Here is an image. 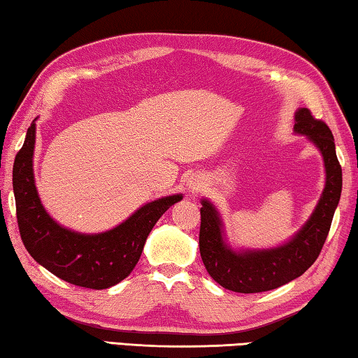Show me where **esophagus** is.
<instances>
[{
  "label": "esophagus",
  "instance_id": "1",
  "mask_svg": "<svg viewBox=\"0 0 358 358\" xmlns=\"http://www.w3.org/2000/svg\"><path fill=\"white\" fill-rule=\"evenodd\" d=\"M191 189H192V191H197V189H199V185H197V183L191 185Z\"/></svg>",
  "mask_w": 358,
  "mask_h": 358
}]
</instances>
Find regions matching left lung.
Listing matches in <instances>:
<instances>
[{
	"instance_id": "8db88e82",
	"label": "left lung",
	"mask_w": 358,
	"mask_h": 358,
	"mask_svg": "<svg viewBox=\"0 0 358 358\" xmlns=\"http://www.w3.org/2000/svg\"><path fill=\"white\" fill-rule=\"evenodd\" d=\"M294 129L317 145L324 156L327 181L322 197L310 221L294 240L270 251L235 252L224 245L221 221L208 201L202 202L199 248L210 276L222 287L240 294L265 292L301 276L316 262L329 235L335 208L341 196L343 172L335 151V138L324 120L314 117L310 108L295 115Z\"/></svg>"
}]
</instances>
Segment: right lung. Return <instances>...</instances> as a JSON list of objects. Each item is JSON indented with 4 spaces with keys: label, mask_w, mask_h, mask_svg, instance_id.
<instances>
[{
    "label": "right lung",
    "mask_w": 358,
    "mask_h": 358,
    "mask_svg": "<svg viewBox=\"0 0 358 358\" xmlns=\"http://www.w3.org/2000/svg\"><path fill=\"white\" fill-rule=\"evenodd\" d=\"M34 137L33 123L12 169L17 222L23 245L36 262L74 286H115L134 270L151 229L175 202L181 201V196L162 197L143 205L129 220L104 234L71 232L58 226L41 205L33 177Z\"/></svg>",
    "instance_id": "obj_1"
}]
</instances>
